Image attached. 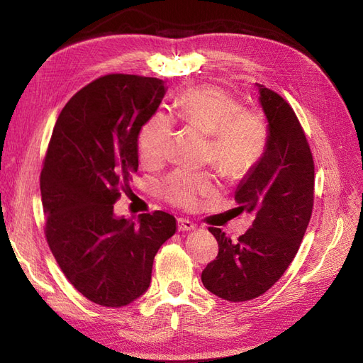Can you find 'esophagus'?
Returning a JSON list of instances; mask_svg holds the SVG:
<instances>
[{
  "label": "esophagus",
  "instance_id": "esophagus-1",
  "mask_svg": "<svg viewBox=\"0 0 363 363\" xmlns=\"http://www.w3.org/2000/svg\"><path fill=\"white\" fill-rule=\"evenodd\" d=\"M177 223H179V230H180V232H191V230L196 228V225L192 221H189V219H186V218H179Z\"/></svg>",
  "mask_w": 363,
  "mask_h": 363
}]
</instances>
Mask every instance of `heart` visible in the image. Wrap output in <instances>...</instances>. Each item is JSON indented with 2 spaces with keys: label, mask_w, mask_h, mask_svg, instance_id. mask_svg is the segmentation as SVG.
I'll return each instance as SVG.
<instances>
[{
  "label": "heart",
  "mask_w": 363,
  "mask_h": 363,
  "mask_svg": "<svg viewBox=\"0 0 363 363\" xmlns=\"http://www.w3.org/2000/svg\"><path fill=\"white\" fill-rule=\"evenodd\" d=\"M175 113L188 125L211 135L208 156L224 175L238 179L248 174L262 159L268 144L267 121L259 112L242 108L233 96L211 86L192 87L175 100ZM172 138L168 115H152L139 133V156L145 164L160 163ZM169 203L194 208L215 191L211 174L177 169L163 183Z\"/></svg>",
  "instance_id": "1"
}]
</instances>
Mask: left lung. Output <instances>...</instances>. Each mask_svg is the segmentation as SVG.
<instances>
[{"label":"left lung","instance_id":"left-lung-1","mask_svg":"<svg viewBox=\"0 0 363 363\" xmlns=\"http://www.w3.org/2000/svg\"><path fill=\"white\" fill-rule=\"evenodd\" d=\"M256 86L268 144L235 192L238 211L255 219L238 240L208 227L219 252L201 274L207 291L233 303L257 298L279 281L300 248L313 207V159L298 119L279 94Z\"/></svg>","mask_w":363,"mask_h":363}]
</instances>
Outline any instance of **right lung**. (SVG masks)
I'll list each match as a JSON object with an SVG mask.
<instances>
[{"instance_id":"add662e5","label":"right lung","mask_w":363,"mask_h":363,"mask_svg":"<svg viewBox=\"0 0 363 363\" xmlns=\"http://www.w3.org/2000/svg\"><path fill=\"white\" fill-rule=\"evenodd\" d=\"M167 89L151 77H101L71 98L52 130L40 172L47 240L72 286L100 306L144 295L156 252L177 230L167 212L135 221L113 211L138 172L140 130Z\"/></svg>"}]
</instances>
